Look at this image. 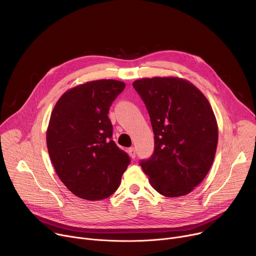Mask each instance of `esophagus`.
<instances>
[{"label": "esophagus", "instance_id": "obj_1", "mask_svg": "<svg viewBox=\"0 0 256 256\" xmlns=\"http://www.w3.org/2000/svg\"><path fill=\"white\" fill-rule=\"evenodd\" d=\"M128 152H129L130 156H131L132 158H135V156H136V150H135L134 148H130Z\"/></svg>", "mask_w": 256, "mask_h": 256}]
</instances>
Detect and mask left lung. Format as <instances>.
Here are the masks:
<instances>
[{
  "instance_id": "obj_1",
  "label": "left lung",
  "mask_w": 256,
  "mask_h": 256,
  "mask_svg": "<svg viewBox=\"0 0 256 256\" xmlns=\"http://www.w3.org/2000/svg\"><path fill=\"white\" fill-rule=\"evenodd\" d=\"M142 98L154 134V150L139 164L162 195L190 193L208 175L218 146V125L204 94L176 77L133 82Z\"/></svg>"
}]
</instances>
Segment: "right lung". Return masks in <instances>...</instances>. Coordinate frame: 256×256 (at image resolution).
<instances>
[{
	"instance_id": "add662e5",
	"label": "right lung",
	"mask_w": 256,
	"mask_h": 256,
	"mask_svg": "<svg viewBox=\"0 0 256 256\" xmlns=\"http://www.w3.org/2000/svg\"><path fill=\"white\" fill-rule=\"evenodd\" d=\"M125 83L102 79L66 92L56 102L46 130L50 160L65 186L86 200L115 192L130 164L129 156L112 139L108 117Z\"/></svg>"
}]
</instances>
